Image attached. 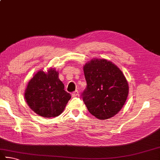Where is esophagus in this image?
Masks as SVG:
<instances>
[{"mask_svg": "<svg viewBox=\"0 0 160 160\" xmlns=\"http://www.w3.org/2000/svg\"><path fill=\"white\" fill-rule=\"evenodd\" d=\"M79 95V92L76 90V91H75L72 93V97H77V96Z\"/></svg>", "mask_w": 160, "mask_h": 160, "instance_id": "1", "label": "esophagus"}]
</instances>
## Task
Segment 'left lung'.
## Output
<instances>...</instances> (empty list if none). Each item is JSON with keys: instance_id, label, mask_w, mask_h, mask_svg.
<instances>
[{"instance_id": "8db88e82", "label": "left lung", "mask_w": 160, "mask_h": 160, "mask_svg": "<svg viewBox=\"0 0 160 160\" xmlns=\"http://www.w3.org/2000/svg\"><path fill=\"white\" fill-rule=\"evenodd\" d=\"M87 87L82 93L89 112L99 120L113 117L122 108L128 83L117 66L106 59H94L84 66Z\"/></svg>"}]
</instances>
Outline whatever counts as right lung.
I'll return each instance as SVG.
<instances>
[{
  "mask_svg": "<svg viewBox=\"0 0 160 160\" xmlns=\"http://www.w3.org/2000/svg\"><path fill=\"white\" fill-rule=\"evenodd\" d=\"M71 98L59 79V72L51 68L48 73L38 72L28 83L25 99L28 106L40 116L57 117L62 113Z\"/></svg>",
  "mask_w": 160,
  "mask_h": 160,
  "instance_id": "1",
  "label": "right lung"
}]
</instances>
